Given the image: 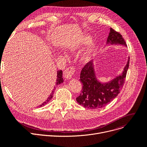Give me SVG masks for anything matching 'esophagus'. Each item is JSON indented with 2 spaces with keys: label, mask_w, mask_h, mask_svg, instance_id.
<instances>
[{
  "label": "esophagus",
  "mask_w": 147,
  "mask_h": 147,
  "mask_svg": "<svg viewBox=\"0 0 147 147\" xmlns=\"http://www.w3.org/2000/svg\"><path fill=\"white\" fill-rule=\"evenodd\" d=\"M74 71H75V69L73 67H69L67 68L64 72L65 78L67 79H71L72 76L74 73Z\"/></svg>",
  "instance_id": "obj_1"
}]
</instances>
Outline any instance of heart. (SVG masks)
<instances>
[{
	"label": "heart",
	"instance_id": "heart-1",
	"mask_svg": "<svg viewBox=\"0 0 147 147\" xmlns=\"http://www.w3.org/2000/svg\"><path fill=\"white\" fill-rule=\"evenodd\" d=\"M90 40L91 37L89 35H80L79 37L77 38L76 40L73 41V42H71V43L68 46V51L73 53H76V52L82 49L84 46L88 44ZM96 43L94 42H91L88 44L87 47L82 52L80 57V61L82 63L86 64L90 61V59H92V57L94 56L96 51Z\"/></svg>",
	"mask_w": 147,
	"mask_h": 147
}]
</instances>
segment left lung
I'll list each match as a JSON object with an SVG mask.
<instances>
[{"mask_svg": "<svg viewBox=\"0 0 147 147\" xmlns=\"http://www.w3.org/2000/svg\"><path fill=\"white\" fill-rule=\"evenodd\" d=\"M110 29L106 45H123L127 47L122 36L112 28ZM129 64V57L120 74L109 82H101L97 78L94 61H90L80 73V81L83 88L80 95L76 98L77 102L89 109H100L107 105L120 93L125 83Z\"/></svg>", "mask_w": 147, "mask_h": 147, "instance_id": "left-lung-1", "label": "left lung"}]
</instances>
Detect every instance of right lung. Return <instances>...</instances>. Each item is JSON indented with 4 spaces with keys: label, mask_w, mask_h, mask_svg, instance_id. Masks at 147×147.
Masks as SVG:
<instances>
[{
    "label": "right lung",
    "mask_w": 147,
    "mask_h": 147,
    "mask_svg": "<svg viewBox=\"0 0 147 147\" xmlns=\"http://www.w3.org/2000/svg\"><path fill=\"white\" fill-rule=\"evenodd\" d=\"M57 81H56V85H59V84H60L61 83L64 82V79H63V71L58 70L57 71ZM55 89V88L54 87V89H53V91L51 92V94H50L49 97L47 98V99H46L45 102H43V104H42L40 105H39V107H43V106L45 105L46 104H48L51 101V99L53 97V95Z\"/></svg>",
    "instance_id": "right-lung-1"
}]
</instances>
